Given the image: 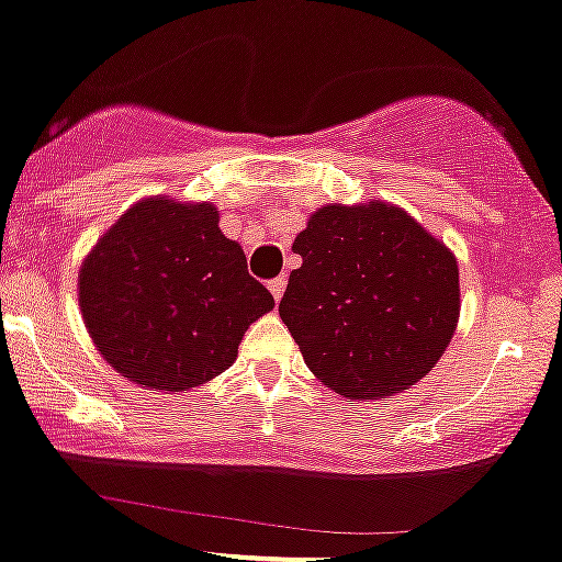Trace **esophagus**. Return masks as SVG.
<instances>
[{
    "instance_id": "esophagus-1",
    "label": "esophagus",
    "mask_w": 562,
    "mask_h": 562,
    "mask_svg": "<svg viewBox=\"0 0 562 562\" xmlns=\"http://www.w3.org/2000/svg\"><path fill=\"white\" fill-rule=\"evenodd\" d=\"M285 285H288L285 277H277V280H271V282H269V291H271V296L277 299V302H280L282 293H285Z\"/></svg>"
}]
</instances>
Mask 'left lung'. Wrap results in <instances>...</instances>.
Returning a JSON list of instances; mask_svg holds the SVG:
<instances>
[{
  "label": "left lung",
  "instance_id": "8db88e82",
  "mask_svg": "<svg viewBox=\"0 0 562 562\" xmlns=\"http://www.w3.org/2000/svg\"><path fill=\"white\" fill-rule=\"evenodd\" d=\"M280 318L315 379L348 401L417 384L448 351L461 313L459 260L392 203H329L293 241Z\"/></svg>",
  "mask_w": 562,
  "mask_h": 562
}]
</instances>
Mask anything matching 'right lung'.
I'll return each instance as SVG.
<instances>
[{
  "label": "right lung",
  "instance_id": "1",
  "mask_svg": "<svg viewBox=\"0 0 562 562\" xmlns=\"http://www.w3.org/2000/svg\"><path fill=\"white\" fill-rule=\"evenodd\" d=\"M76 291L101 357L161 392L225 373L244 331L274 307L244 249L220 231L216 205L167 194L134 203L98 238Z\"/></svg>",
  "mask_w": 562,
  "mask_h": 562
}]
</instances>
